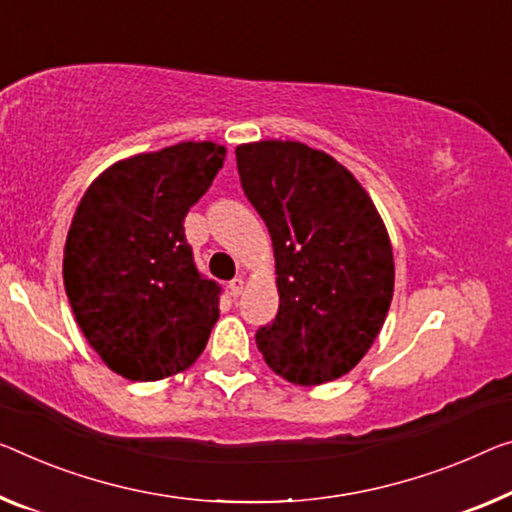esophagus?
<instances>
[{
    "label": "esophagus",
    "instance_id": "1",
    "mask_svg": "<svg viewBox=\"0 0 512 512\" xmlns=\"http://www.w3.org/2000/svg\"><path fill=\"white\" fill-rule=\"evenodd\" d=\"M229 290H231V295H233V297H240V295H242V290H245V279H242V277H235V279L229 283Z\"/></svg>",
    "mask_w": 512,
    "mask_h": 512
}]
</instances>
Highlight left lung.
Instances as JSON below:
<instances>
[{"label":"left lung","mask_w":512,"mask_h":512,"mask_svg":"<svg viewBox=\"0 0 512 512\" xmlns=\"http://www.w3.org/2000/svg\"><path fill=\"white\" fill-rule=\"evenodd\" d=\"M235 157L277 267L279 313L258 329V350L293 384L338 380L387 320L396 279L387 226L359 180L325 151L261 139L240 144Z\"/></svg>","instance_id":"1"}]
</instances>
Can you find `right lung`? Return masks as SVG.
I'll return each instance as SVG.
<instances>
[{"label":"right lung","mask_w":512,"mask_h":512,"mask_svg":"<svg viewBox=\"0 0 512 512\" xmlns=\"http://www.w3.org/2000/svg\"><path fill=\"white\" fill-rule=\"evenodd\" d=\"M215 141H180L114 162L70 222L64 286L82 334L132 382L183 373L219 318V288L194 267L185 215L224 167Z\"/></svg>","instance_id":"add662e5"}]
</instances>
